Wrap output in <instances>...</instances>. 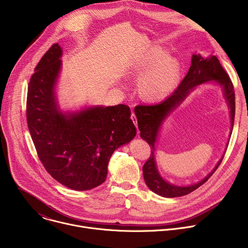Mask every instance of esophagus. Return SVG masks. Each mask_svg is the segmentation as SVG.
<instances>
[{
  "label": "esophagus",
  "mask_w": 248,
  "mask_h": 248,
  "mask_svg": "<svg viewBox=\"0 0 248 248\" xmlns=\"http://www.w3.org/2000/svg\"><path fill=\"white\" fill-rule=\"evenodd\" d=\"M130 118H131V120H132L133 124H135V126L137 127V119H136V116H135V114H134V113H132V114H131V117H130Z\"/></svg>",
  "instance_id": "esophagus-1"
}]
</instances>
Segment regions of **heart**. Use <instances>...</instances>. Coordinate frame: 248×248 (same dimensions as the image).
Segmentation results:
<instances>
[{"instance_id": "obj_1", "label": "heart", "mask_w": 248, "mask_h": 248, "mask_svg": "<svg viewBox=\"0 0 248 248\" xmlns=\"http://www.w3.org/2000/svg\"><path fill=\"white\" fill-rule=\"evenodd\" d=\"M130 75L142 77L139 88L149 100H163L178 86L181 79V63L173 56L166 55L160 47L148 50L131 66Z\"/></svg>"}]
</instances>
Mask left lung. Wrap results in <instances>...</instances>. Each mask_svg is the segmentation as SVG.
Wrapping results in <instances>:
<instances>
[{
	"mask_svg": "<svg viewBox=\"0 0 248 248\" xmlns=\"http://www.w3.org/2000/svg\"><path fill=\"white\" fill-rule=\"evenodd\" d=\"M212 80H215L223 87L225 98L231 110L232 128L235 114L233 84L216 56H211L210 58L204 59L199 54L193 55L187 75L182 80L178 88L170 96L158 104L138 105L134 108V114L137 119L140 136L147 141L151 148L150 157L142 168L144 181L147 186L158 195L172 198L184 196L192 192L209 180L210 176L215 172L223 161L224 157L221 158L214 170L201 182L187 186H178L164 181L157 170L155 162V143L163 121L173 109L178 107L195 86Z\"/></svg>",
	"mask_w": 248,
	"mask_h": 248,
	"instance_id": "obj_1",
	"label": "left lung"
}]
</instances>
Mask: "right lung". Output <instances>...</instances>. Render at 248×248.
<instances>
[{
    "mask_svg": "<svg viewBox=\"0 0 248 248\" xmlns=\"http://www.w3.org/2000/svg\"><path fill=\"white\" fill-rule=\"evenodd\" d=\"M62 49L53 44L35 67L27 90L26 120L37 155L57 182L74 190H88L107 178L114 151L136 135L126 105L86 108L62 114L55 84Z\"/></svg>",
    "mask_w": 248,
    "mask_h": 248,
    "instance_id": "obj_1",
    "label": "right lung"
}]
</instances>
